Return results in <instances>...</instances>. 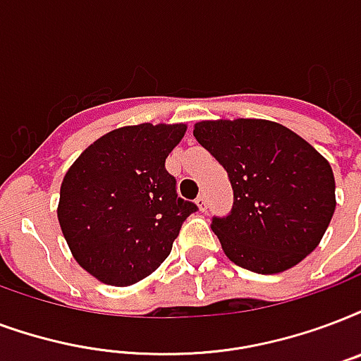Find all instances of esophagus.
<instances>
[{"label":"esophagus","instance_id":"esophagus-1","mask_svg":"<svg viewBox=\"0 0 361 361\" xmlns=\"http://www.w3.org/2000/svg\"><path fill=\"white\" fill-rule=\"evenodd\" d=\"M195 202H197V206H199L200 212H204L206 210V195H204V192H200Z\"/></svg>","mask_w":361,"mask_h":361}]
</instances>
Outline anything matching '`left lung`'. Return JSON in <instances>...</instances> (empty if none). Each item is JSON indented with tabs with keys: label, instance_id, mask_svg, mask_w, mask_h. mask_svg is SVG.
<instances>
[{
	"label": "left lung",
	"instance_id": "8db88e82",
	"mask_svg": "<svg viewBox=\"0 0 361 361\" xmlns=\"http://www.w3.org/2000/svg\"><path fill=\"white\" fill-rule=\"evenodd\" d=\"M192 136L229 176L233 210L214 217L212 231L235 265L276 274L320 244L335 212V178L309 142L265 119L200 121Z\"/></svg>",
	"mask_w": 361,
	"mask_h": 361
}]
</instances>
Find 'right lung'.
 <instances>
[{
  "mask_svg": "<svg viewBox=\"0 0 361 361\" xmlns=\"http://www.w3.org/2000/svg\"><path fill=\"white\" fill-rule=\"evenodd\" d=\"M187 126H123L82 151L60 187V229L75 261L104 284H136L170 255L197 204L176 192L164 161Z\"/></svg>",
  "mask_w": 361,
  "mask_h": 361,
  "instance_id": "add662e5",
  "label": "right lung"
}]
</instances>
